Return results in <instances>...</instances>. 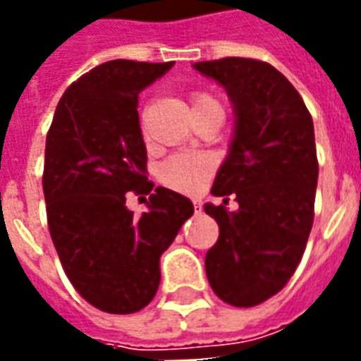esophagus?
I'll list each match as a JSON object with an SVG mask.
<instances>
[{
	"mask_svg": "<svg viewBox=\"0 0 361 361\" xmlns=\"http://www.w3.org/2000/svg\"><path fill=\"white\" fill-rule=\"evenodd\" d=\"M193 209H195V212H201V209H203L201 201H193Z\"/></svg>",
	"mask_w": 361,
	"mask_h": 361,
	"instance_id": "1",
	"label": "esophagus"
}]
</instances>
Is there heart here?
<instances>
[{"mask_svg": "<svg viewBox=\"0 0 361 361\" xmlns=\"http://www.w3.org/2000/svg\"><path fill=\"white\" fill-rule=\"evenodd\" d=\"M193 110H199L203 106H211L214 98L204 92H195L191 96ZM214 172V158L209 154H199V152H189V154H180L170 160H166L160 166L158 178L164 183L166 188L180 191V193H199L204 188V183L209 181L211 173Z\"/></svg>", "mask_w": 361, "mask_h": 361, "instance_id": "b5f03b06", "label": "heart"}]
</instances>
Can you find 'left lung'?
<instances>
[{
  "instance_id": "obj_1",
  "label": "left lung",
  "mask_w": 361,
  "mask_h": 361,
  "mask_svg": "<svg viewBox=\"0 0 361 361\" xmlns=\"http://www.w3.org/2000/svg\"><path fill=\"white\" fill-rule=\"evenodd\" d=\"M193 69L226 90L234 131L211 193L240 207L204 204L219 222L207 251V279L220 300L251 307L280 292L305 250L313 224L319 164L313 119L279 69L245 58L199 61Z\"/></svg>"
}]
</instances>
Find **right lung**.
Listing matches in <instances>:
<instances>
[{"instance_id":"obj_1","label":"right lung","mask_w":361,"mask_h":361,"mask_svg":"<svg viewBox=\"0 0 361 361\" xmlns=\"http://www.w3.org/2000/svg\"><path fill=\"white\" fill-rule=\"evenodd\" d=\"M170 63L114 59L90 69L59 100L44 158L48 228L75 290L106 313H135L160 284V255L193 203L147 181L137 100ZM127 190L149 192L139 219Z\"/></svg>"}]
</instances>
